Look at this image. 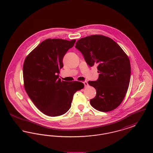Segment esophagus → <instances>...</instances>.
<instances>
[{
    "instance_id": "esophagus-1",
    "label": "esophagus",
    "mask_w": 153,
    "mask_h": 153,
    "mask_svg": "<svg viewBox=\"0 0 153 153\" xmlns=\"http://www.w3.org/2000/svg\"><path fill=\"white\" fill-rule=\"evenodd\" d=\"M83 83H84V84L85 87H87L88 86V82L87 81H84V82H83Z\"/></svg>"
}]
</instances>
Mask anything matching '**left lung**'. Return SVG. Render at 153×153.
Listing matches in <instances>:
<instances>
[{
  "instance_id": "1",
  "label": "left lung",
  "mask_w": 153,
  "mask_h": 153,
  "mask_svg": "<svg viewBox=\"0 0 153 153\" xmlns=\"http://www.w3.org/2000/svg\"><path fill=\"white\" fill-rule=\"evenodd\" d=\"M75 48L88 65H97L98 79L88 81L96 90L91 105L102 112L117 108L123 100L130 81L131 65L127 54L113 39L102 35L82 38Z\"/></svg>"
}]
</instances>
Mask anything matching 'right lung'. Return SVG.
I'll return each instance as SVG.
<instances>
[{
  "instance_id": "add662e5",
  "label": "right lung",
  "mask_w": 153,
  "mask_h": 153,
  "mask_svg": "<svg viewBox=\"0 0 153 153\" xmlns=\"http://www.w3.org/2000/svg\"><path fill=\"white\" fill-rule=\"evenodd\" d=\"M76 39H47L30 53L23 66L25 89L36 108L46 115L57 117L70 109L73 95L82 82L58 79L62 60Z\"/></svg>"
}]
</instances>
